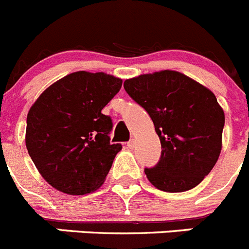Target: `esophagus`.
<instances>
[{
	"mask_svg": "<svg viewBox=\"0 0 249 249\" xmlns=\"http://www.w3.org/2000/svg\"><path fill=\"white\" fill-rule=\"evenodd\" d=\"M126 146L129 147V149H134V147H135V140H134V139H131V140L127 141Z\"/></svg>",
	"mask_w": 249,
	"mask_h": 249,
	"instance_id": "obj_1",
	"label": "esophagus"
}]
</instances>
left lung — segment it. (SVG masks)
I'll use <instances>...</instances> for the list:
<instances>
[{"mask_svg": "<svg viewBox=\"0 0 249 249\" xmlns=\"http://www.w3.org/2000/svg\"><path fill=\"white\" fill-rule=\"evenodd\" d=\"M124 88L147 111L160 138V160L145 169L150 182L165 192L196 187L222 149L225 113L214 94L175 71L131 78Z\"/></svg>", "mask_w": 249, "mask_h": 249, "instance_id": "1", "label": "left lung"}]
</instances>
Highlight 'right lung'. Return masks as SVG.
I'll return each instance as SVG.
<instances>
[{
    "instance_id": "add662e5",
    "label": "right lung",
    "mask_w": 249,
    "mask_h": 249,
    "mask_svg": "<svg viewBox=\"0 0 249 249\" xmlns=\"http://www.w3.org/2000/svg\"><path fill=\"white\" fill-rule=\"evenodd\" d=\"M122 84L102 71H75L47 88L28 111L27 150L58 191L86 195L104 182L122 145L110 144L113 122L102 109Z\"/></svg>"
}]
</instances>
